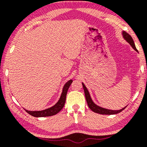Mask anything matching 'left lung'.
<instances>
[{
    "label": "left lung",
    "instance_id": "left-lung-1",
    "mask_svg": "<svg viewBox=\"0 0 147 147\" xmlns=\"http://www.w3.org/2000/svg\"><path fill=\"white\" fill-rule=\"evenodd\" d=\"M123 35H124V38H125L126 41L129 42L130 44H131V46L133 47V48L134 49V50H136V51H138V50L136 49V45H135L134 41H133L132 37L131 36V35L129 34L128 33L125 32H123ZM82 85H83L84 93H85V97H86V99L88 106V107L90 108V110L93 111V112L97 113H99V114H102V115H113V114H117V113H119L122 112V111L126 108V107L123 108L122 109H121V110H119V111H113V110H109V109H103V108L99 107V106H97L96 104H94L93 102L92 101V99L90 98V94H89L86 87L84 86V84H82Z\"/></svg>",
    "mask_w": 147,
    "mask_h": 147
}]
</instances>
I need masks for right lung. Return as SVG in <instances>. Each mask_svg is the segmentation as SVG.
<instances>
[{
	"label": "right lung",
	"mask_w": 147,
	"mask_h": 147,
	"mask_svg": "<svg viewBox=\"0 0 147 147\" xmlns=\"http://www.w3.org/2000/svg\"><path fill=\"white\" fill-rule=\"evenodd\" d=\"M72 80H70L67 82L66 84L64 86L63 88V92H62L61 95L59 100L58 101V102L55 104V106H52V107L50 108V109H45V110L41 111H26V112L28 114H30V115L34 116V117H48V116H52L54 115H56L58 113L59 111L63 109L65 102V99H66V95L68 90L70 87V84H72Z\"/></svg>",
	"instance_id": "add662e5"
}]
</instances>
